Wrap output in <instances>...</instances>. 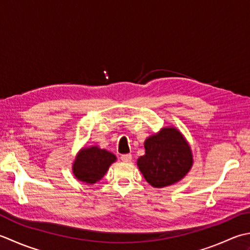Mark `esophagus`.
Wrapping results in <instances>:
<instances>
[{"label":"esophagus","mask_w":250,"mask_h":250,"mask_svg":"<svg viewBox=\"0 0 250 250\" xmlns=\"http://www.w3.org/2000/svg\"><path fill=\"white\" fill-rule=\"evenodd\" d=\"M131 159H132L131 154H123L121 156V160L125 163H129L131 161Z\"/></svg>","instance_id":"obj_1"}]
</instances>
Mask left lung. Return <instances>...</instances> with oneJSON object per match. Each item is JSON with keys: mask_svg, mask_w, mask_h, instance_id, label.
Returning a JSON list of instances; mask_svg holds the SVG:
<instances>
[{"mask_svg": "<svg viewBox=\"0 0 250 250\" xmlns=\"http://www.w3.org/2000/svg\"><path fill=\"white\" fill-rule=\"evenodd\" d=\"M145 155L137 166L146 181L153 188L175 185L185 178L193 166L190 144L177 127L169 125L147 137Z\"/></svg>", "mask_w": 250, "mask_h": 250, "instance_id": "left-lung-1", "label": "left lung"}]
</instances>
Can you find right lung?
<instances>
[{"label":"right lung","mask_w":250,"mask_h":250,"mask_svg":"<svg viewBox=\"0 0 250 250\" xmlns=\"http://www.w3.org/2000/svg\"><path fill=\"white\" fill-rule=\"evenodd\" d=\"M116 156L98 146H84L76 153L72 164V172L76 179L87 185L98 182L109 170Z\"/></svg>","instance_id":"obj_1"}]
</instances>
